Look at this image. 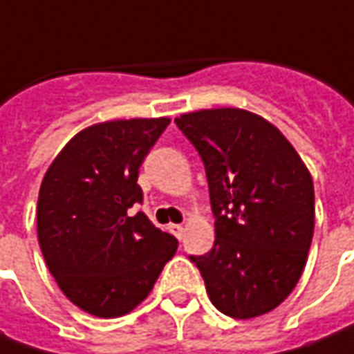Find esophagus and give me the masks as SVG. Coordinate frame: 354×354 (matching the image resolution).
<instances>
[{"label":"esophagus","mask_w":354,"mask_h":354,"mask_svg":"<svg viewBox=\"0 0 354 354\" xmlns=\"http://www.w3.org/2000/svg\"><path fill=\"white\" fill-rule=\"evenodd\" d=\"M168 230H170L178 239L184 238V225H182V223H170V225H168Z\"/></svg>","instance_id":"34e87169"}]
</instances>
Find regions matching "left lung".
Wrapping results in <instances>:
<instances>
[{
	"mask_svg": "<svg viewBox=\"0 0 354 354\" xmlns=\"http://www.w3.org/2000/svg\"><path fill=\"white\" fill-rule=\"evenodd\" d=\"M206 166L216 241L198 266L223 315L254 319L295 289L315 230L313 178L268 118L204 109L174 118Z\"/></svg>",
	"mask_w": 354,
	"mask_h": 354,
	"instance_id": "8db88e82",
	"label": "left lung"
}]
</instances>
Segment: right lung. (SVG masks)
I'll use <instances>...</instances> for the list:
<instances>
[{
  "label": "right lung",
  "mask_w": 354,
  "mask_h": 354,
  "mask_svg": "<svg viewBox=\"0 0 354 354\" xmlns=\"http://www.w3.org/2000/svg\"><path fill=\"white\" fill-rule=\"evenodd\" d=\"M170 118H120L77 132L47 168L37 200V238L65 297L88 315L115 319L147 299L174 236L142 212L138 168Z\"/></svg>",
  "instance_id": "1"
}]
</instances>
